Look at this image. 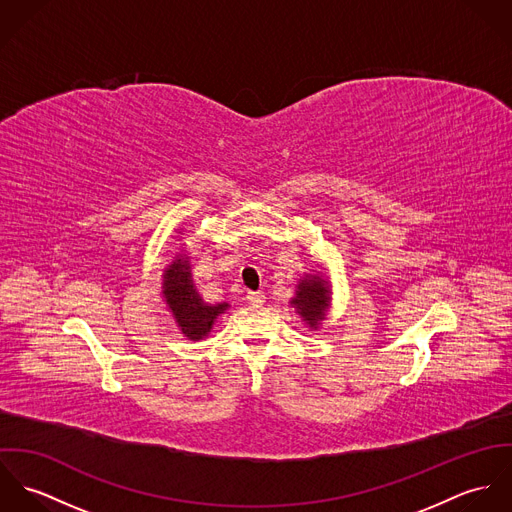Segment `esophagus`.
Here are the masks:
<instances>
[{
  "instance_id": "34e87169",
  "label": "esophagus",
  "mask_w": 512,
  "mask_h": 512,
  "mask_svg": "<svg viewBox=\"0 0 512 512\" xmlns=\"http://www.w3.org/2000/svg\"><path fill=\"white\" fill-rule=\"evenodd\" d=\"M248 301L252 303V305H256V307H260L264 301H266V295L260 292H250L248 293Z\"/></svg>"
}]
</instances>
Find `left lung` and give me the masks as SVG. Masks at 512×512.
<instances>
[{
	"label": "left lung",
	"instance_id": "8db88e82",
	"mask_svg": "<svg viewBox=\"0 0 512 512\" xmlns=\"http://www.w3.org/2000/svg\"><path fill=\"white\" fill-rule=\"evenodd\" d=\"M331 290L327 278L317 272V274H305L299 284L295 286V295L292 297L293 307L297 315L311 327L317 329L319 323L325 319V313L329 309L331 301Z\"/></svg>",
	"mask_w": 512,
	"mask_h": 512
}]
</instances>
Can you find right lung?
Listing matches in <instances>:
<instances>
[{
	"instance_id": "1",
	"label": "right lung",
	"mask_w": 512,
	"mask_h": 512,
	"mask_svg": "<svg viewBox=\"0 0 512 512\" xmlns=\"http://www.w3.org/2000/svg\"><path fill=\"white\" fill-rule=\"evenodd\" d=\"M161 293L177 327L191 341L205 339L219 315L230 307L224 301L215 305L203 301L193 284L187 254H175V260L163 270Z\"/></svg>"
}]
</instances>
